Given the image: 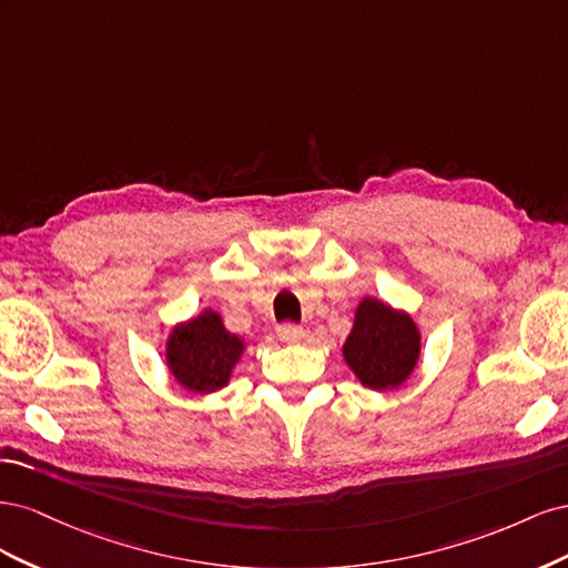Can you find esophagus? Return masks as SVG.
Here are the masks:
<instances>
[{
	"label": "esophagus",
	"instance_id": "34e87169",
	"mask_svg": "<svg viewBox=\"0 0 568 568\" xmlns=\"http://www.w3.org/2000/svg\"><path fill=\"white\" fill-rule=\"evenodd\" d=\"M277 336L286 343H298L305 336V332H303V326H298L294 322H282V324H277Z\"/></svg>",
	"mask_w": 568,
	"mask_h": 568
}]
</instances>
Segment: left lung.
<instances>
[{"label":"left lung","instance_id":"1","mask_svg":"<svg viewBox=\"0 0 568 568\" xmlns=\"http://www.w3.org/2000/svg\"><path fill=\"white\" fill-rule=\"evenodd\" d=\"M343 357L363 386L395 388L417 365L419 332L405 313L365 298L355 313L353 332L343 343Z\"/></svg>","mask_w":568,"mask_h":568}]
</instances>
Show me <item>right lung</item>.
Returning a JSON list of instances; mask_svg holds the SVG:
<instances>
[{
	"instance_id": "obj_1",
	"label": "right lung",
	"mask_w": 568,
	"mask_h": 568,
	"mask_svg": "<svg viewBox=\"0 0 568 568\" xmlns=\"http://www.w3.org/2000/svg\"><path fill=\"white\" fill-rule=\"evenodd\" d=\"M244 341L230 334L217 313L205 311L180 324L168 338V367L178 384L192 393H213L230 382Z\"/></svg>"
}]
</instances>
